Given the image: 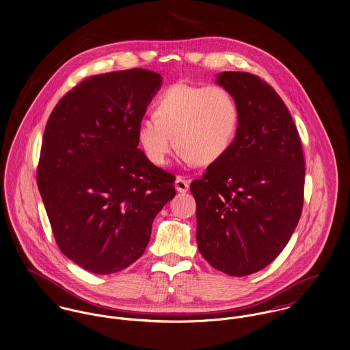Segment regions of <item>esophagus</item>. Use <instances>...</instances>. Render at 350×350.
I'll use <instances>...</instances> for the list:
<instances>
[{"mask_svg":"<svg viewBox=\"0 0 350 350\" xmlns=\"http://www.w3.org/2000/svg\"><path fill=\"white\" fill-rule=\"evenodd\" d=\"M174 185H176L177 192H180V193H185L189 189V183L184 177H181V176H178L176 178V184Z\"/></svg>","mask_w":350,"mask_h":350,"instance_id":"34e87169","label":"esophagus"}]
</instances>
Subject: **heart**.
<instances>
[{"label":"heart","instance_id":"1","mask_svg":"<svg viewBox=\"0 0 350 350\" xmlns=\"http://www.w3.org/2000/svg\"><path fill=\"white\" fill-rule=\"evenodd\" d=\"M239 106L223 85L176 83L154 105V117L144 118L137 139L148 159L163 166L174 145L185 162L213 163L232 146L239 127Z\"/></svg>","mask_w":350,"mask_h":350}]
</instances>
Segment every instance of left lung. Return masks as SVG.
<instances>
[{
  "label": "left lung",
  "mask_w": 350,
  "mask_h": 350,
  "mask_svg": "<svg viewBox=\"0 0 350 350\" xmlns=\"http://www.w3.org/2000/svg\"><path fill=\"white\" fill-rule=\"evenodd\" d=\"M217 83L239 106L230 150L191 184L200 254L232 276L260 271L283 251L304 208L305 157L297 126L263 79L227 71Z\"/></svg>",
  "instance_id": "1"
}]
</instances>
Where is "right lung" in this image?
Listing matches in <instances>:
<instances>
[{
  "label": "right lung",
  "mask_w": 350,
  "mask_h": 350,
  "mask_svg": "<svg viewBox=\"0 0 350 350\" xmlns=\"http://www.w3.org/2000/svg\"><path fill=\"white\" fill-rule=\"evenodd\" d=\"M161 75L131 68L94 75L55 106L42 135L38 187L60 251L107 275L139 259L176 177L138 149L137 127Z\"/></svg>",
  "instance_id": "right-lung-1"
}]
</instances>
